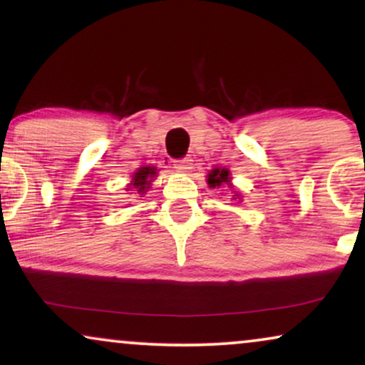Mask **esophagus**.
Instances as JSON below:
<instances>
[{"label": "esophagus", "instance_id": "esophagus-1", "mask_svg": "<svg viewBox=\"0 0 365 365\" xmlns=\"http://www.w3.org/2000/svg\"><path fill=\"white\" fill-rule=\"evenodd\" d=\"M174 169H176L178 173H187L189 169H192V159L191 158L178 159V161H174Z\"/></svg>", "mask_w": 365, "mask_h": 365}]
</instances>
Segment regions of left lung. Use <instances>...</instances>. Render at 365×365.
Wrapping results in <instances>:
<instances>
[{
	"label": "left lung",
	"mask_w": 365,
	"mask_h": 365,
	"mask_svg": "<svg viewBox=\"0 0 365 365\" xmlns=\"http://www.w3.org/2000/svg\"><path fill=\"white\" fill-rule=\"evenodd\" d=\"M207 184L209 187H221L222 184H231V173H229V169L226 168H214L212 171L207 174ZM236 197L239 199V194H236Z\"/></svg>",
	"instance_id": "left-lung-1"
}]
</instances>
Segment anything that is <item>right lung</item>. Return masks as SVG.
<instances>
[{
    "mask_svg": "<svg viewBox=\"0 0 365 365\" xmlns=\"http://www.w3.org/2000/svg\"><path fill=\"white\" fill-rule=\"evenodd\" d=\"M158 169L154 166H146V168H139L136 173L133 174V181L128 186V191H136L134 194H146L151 187L153 179L156 178Z\"/></svg>",
    "mask_w": 365,
    "mask_h": 365,
    "instance_id": "1",
    "label": "right lung"
}]
</instances>
